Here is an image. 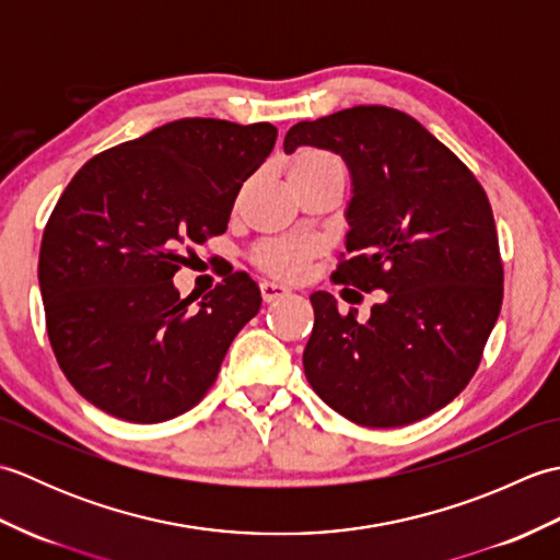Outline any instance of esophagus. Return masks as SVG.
<instances>
[{"mask_svg": "<svg viewBox=\"0 0 560 560\" xmlns=\"http://www.w3.org/2000/svg\"><path fill=\"white\" fill-rule=\"evenodd\" d=\"M259 289H261V299H265L267 303L281 299V295L291 293V289L287 287V283H279V281H271V279L261 281V283H259Z\"/></svg>", "mask_w": 560, "mask_h": 560, "instance_id": "1", "label": "esophagus"}]
</instances>
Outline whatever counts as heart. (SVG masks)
Listing matches in <instances>:
<instances>
[{"label": "heart", "instance_id": "1", "mask_svg": "<svg viewBox=\"0 0 560 560\" xmlns=\"http://www.w3.org/2000/svg\"><path fill=\"white\" fill-rule=\"evenodd\" d=\"M325 165H341V163L325 151H305L295 159L291 173L307 171V168H325ZM315 249H317V243L313 237L287 235V237H277V241L261 243L257 247V261L267 271L277 273V277L295 279L305 271Z\"/></svg>", "mask_w": 560, "mask_h": 560}]
</instances>
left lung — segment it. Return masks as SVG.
<instances>
[{
	"label": "left lung",
	"instance_id": "8db88e82",
	"mask_svg": "<svg viewBox=\"0 0 560 560\" xmlns=\"http://www.w3.org/2000/svg\"><path fill=\"white\" fill-rule=\"evenodd\" d=\"M347 161L353 197L347 253L331 273L385 301L339 313L317 291L303 351L307 383L325 404L365 428H397L443 409L477 373L503 303L493 211L474 173L416 122L385 105H355L283 139Z\"/></svg>",
	"mask_w": 560,
	"mask_h": 560
}]
</instances>
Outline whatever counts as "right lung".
Instances as JSON below:
<instances>
[{
  "label": "right lung",
  "instance_id": "add662e5",
  "mask_svg": "<svg viewBox=\"0 0 560 560\" xmlns=\"http://www.w3.org/2000/svg\"><path fill=\"white\" fill-rule=\"evenodd\" d=\"M277 127L185 117L81 165L47 219L38 281L55 359L83 399L132 423H161L207 395L223 355L259 313L235 271L199 305L175 271L221 235Z\"/></svg>",
  "mask_w": 560,
  "mask_h": 560
}]
</instances>
